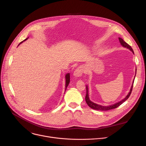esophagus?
<instances>
[{
    "instance_id": "34e87169",
    "label": "esophagus",
    "mask_w": 146,
    "mask_h": 146,
    "mask_svg": "<svg viewBox=\"0 0 146 146\" xmlns=\"http://www.w3.org/2000/svg\"><path fill=\"white\" fill-rule=\"evenodd\" d=\"M83 73V69L81 67H78L74 71L73 76H74V77H76V78L80 77V76H81L82 75Z\"/></svg>"
}]
</instances>
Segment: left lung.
<instances>
[{
  "label": "left lung",
  "mask_w": 146,
  "mask_h": 146,
  "mask_svg": "<svg viewBox=\"0 0 146 146\" xmlns=\"http://www.w3.org/2000/svg\"><path fill=\"white\" fill-rule=\"evenodd\" d=\"M119 42L121 43V44L123 46V47H126L127 48H128L129 50H131L133 54H134V51L133 50V48H131V46H130L129 45H128L126 42H125L122 39V38H119ZM133 83H134V81H133ZM133 85L131 86V89H130V91L128 93V94L127 95V96L124 99H122V101H121L120 102L115 104H113V105H111L110 106H102V105H98V104H96L95 103H94L93 102L90 101V100L89 99V94H88V86H86V96H85V100H86V102L87 103V104L88 105V106L89 107H90L92 109H94V110H99V111H108V110H112V109H115L117 108V107H118L119 105H121L122 103L124 102L129 97L130 95H131V92H132V90H133Z\"/></svg>",
  "instance_id": "1"
}]
</instances>
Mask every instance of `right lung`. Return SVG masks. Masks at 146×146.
Segmentation results:
<instances>
[{
    "mask_svg": "<svg viewBox=\"0 0 146 146\" xmlns=\"http://www.w3.org/2000/svg\"><path fill=\"white\" fill-rule=\"evenodd\" d=\"M27 40V38H26V39L24 40L23 41H25V40ZM23 41L21 42L20 44H21L22 42H23ZM69 83H70V74L67 73V74L66 75V89L67 87L68 86Z\"/></svg>",
    "mask_w": 146,
    "mask_h": 146,
    "instance_id": "obj_1",
    "label": "right lung"
}]
</instances>
